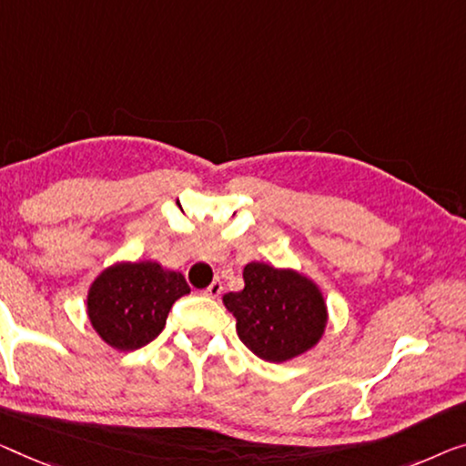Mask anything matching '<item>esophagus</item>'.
Listing matches in <instances>:
<instances>
[{
	"mask_svg": "<svg viewBox=\"0 0 466 466\" xmlns=\"http://www.w3.org/2000/svg\"><path fill=\"white\" fill-rule=\"evenodd\" d=\"M221 290H224V284H221V280H213L211 287L205 290V295L207 297H213V299H215V297L221 295Z\"/></svg>",
	"mask_w": 466,
	"mask_h": 466,
	"instance_id": "esophagus-1",
	"label": "esophagus"
}]
</instances>
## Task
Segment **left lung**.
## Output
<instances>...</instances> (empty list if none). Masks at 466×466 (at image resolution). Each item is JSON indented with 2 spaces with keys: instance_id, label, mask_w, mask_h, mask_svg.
Instances as JSON below:
<instances>
[{
  "instance_id": "obj_1",
  "label": "left lung",
  "mask_w": 466,
  "mask_h": 466,
  "mask_svg": "<svg viewBox=\"0 0 466 466\" xmlns=\"http://www.w3.org/2000/svg\"><path fill=\"white\" fill-rule=\"evenodd\" d=\"M245 289L226 293L240 341L257 358L282 364L314 350L329 324L320 287L290 268L251 261L242 269Z\"/></svg>"
}]
</instances>
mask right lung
<instances>
[{
	"instance_id": "1",
	"label": "right lung",
	"mask_w": 466,
	"mask_h": 466,
	"mask_svg": "<svg viewBox=\"0 0 466 466\" xmlns=\"http://www.w3.org/2000/svg\"><path fill=\"white\" fill-rule=\"evenodd\" d=\"M188 293L184 274L158 261H116L89 284L86 311L104 343L134 351L158 337L171 305Z\"/></svg>"
}]
</instances>
